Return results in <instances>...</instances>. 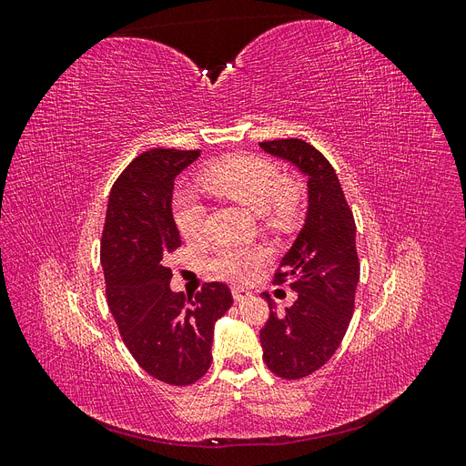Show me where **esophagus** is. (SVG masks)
<instances>
[{"instance_id": "esophagus-1", "label": "esophagus", "mask_w": 466, "mask_h": 466, "mask_svg": "<svg viewBox=\"0 0 466 466\" xmlns=\"http://www.w3.org/2000/svg\"><path fill=\"white\" fill-rule=\"evenodd\" d=\"M231 293H233V299L238 301V303L252 298V293L248 289H245V288H231Z\"/></svg>"}]
</instances>
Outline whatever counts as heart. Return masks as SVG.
<instances>
[{
	"mask_svg": "<svg viewBox=\"0 0 466 466\" xmlns=\"http://www.w3.org/2000/svg\"><path fill=\"white\" fill-rule=\"evenodd\" d=\"M202 185L245 206L255 214H268L270 221L288 219L298 206V187L284 180L279 168L255 155H229L208 165L200 175ZM173 218L187 241H198L206 231V206L194 192H182L173 202ZM266 260L264 248L223 247L209 260L211 272L229 281H248Z\"/></svg>",
	"mask_w": 466,
	"mask_h": 466,
	"instance_id": "heart-1",
	"label": "heart"
}]
</instances>
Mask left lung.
<instances>
[{
    "instance_id": "8db88e82",
    "label": "left lung",
    "mask_w": 466,
    "mask_h": 466,
    "mask_svg": "<svg viewBox=\"0 0 466 466\" xmlns=\"http://www.w3.org/2000/svg\"><path fill=\"white\" fill-rule=\"evenodd\" d=\"M260 147L309 178L303 229L274 274L278 286L288 284L298 293V301L278 315L270 295L262 293L270 317L260 330L268 370L281 379H301L334 356L354 315L356 221L336 171L319 149L298 137L260 142Z\"/></svg>"
}]
</instances>
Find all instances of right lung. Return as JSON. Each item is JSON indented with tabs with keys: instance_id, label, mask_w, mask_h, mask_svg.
<instances>
[{
	"instance_id": "right-lung-1",
	"label": "right lung",
	"mask_w": 466,
	"mask_h": 466,
	"mask_svg": "<svg viewBox=\"0 0 466 466\" xmlns=\"http://www.w3.org/2000/svg\"><path fill=\"white\" fill-rule=\"evenodd\" d=\"M198 157V149L136 157L110 190L101 241L106 301L126 348L151 377L177 387L206 375L216 320L233 305L221 281L204 284L192 301L168 288L173 272L165 260L180 247L175 178Z\"/></svg>"
}]
</instances>
